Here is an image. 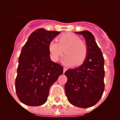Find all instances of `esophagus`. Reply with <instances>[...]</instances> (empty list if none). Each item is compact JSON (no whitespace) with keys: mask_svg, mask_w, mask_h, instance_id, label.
I'll return each mask as SVG.
<instances>
[{"mask_svg":"<svg viewBox=\"0 0 120 120\" xmlns=\"http://www.w3.org/2000/svg\"><path fill=\"white\" fill-rule=\"evenodd\" d=\"M67 70V68H65V67H64V70H63V72H64V73L65 72V71H66V70Z\"/></svg>","mask_w":120,"mask_h":120,"instance_id":"esophagus-1","label":"esophagus"}]
</instances>
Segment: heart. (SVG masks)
I'll return each mask as SVG.
<instances>
[{
  "instance_id": "b5f03b06",
  "label": "heart",
  "mask_w": 120,
  "mask_h": 120,
  "mask_svg": "<svg viewBox=\"0 0 120 120\" xmlns=\"http://www.w3.org/2000/svg\"><path fill=\"white\" fill-rule=\"evenodd\" d=\"M58 42L52 40L49 44V50L53 61H57L64 53L66 54L63 62L67 65L79 66L87 58L88 49L86 43L78 36L72 33H66L59 36Z\"/></svg>"
}]
</instances>
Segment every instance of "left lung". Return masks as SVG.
Wrapping results in <instances>:
<instances>
[{
  "label": "left lung",
  "instance_id": "1",
  "mask_svg": "<svg viewBox=\"0 0 120 120\" xmlns=\"http://www.w3.org/2000/svg\"><path fill=\"white\" fill-rule=\"evenodd\" d=\"M75 33L84 37L88 54L80 67L65 72L67 78L65 92L73 106L88 108L97 104L104 92V59L92 33L87 30Z\"/></svg>",
  "mask_w": 120,
  "mask_h": 120
}]
</instances>
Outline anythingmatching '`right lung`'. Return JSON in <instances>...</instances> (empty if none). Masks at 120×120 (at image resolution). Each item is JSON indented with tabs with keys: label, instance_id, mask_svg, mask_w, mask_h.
I'll return each mask as SVG.
<instances>
[{
	"label": "right lung",
	"instance_id": "obj_1",
	"mask_svg": "<svg viewBox=\"0 0 120 120\" xmlns=\"http://www.w3.org/2000/svg\"><path fill=\"white\" fill-rule=\"evenodd\" d=\"M60 33L39 28L22 47L15 81L17 96L22 103L38 106L47 100L49 89L63 73V67L51 61L49 44Z\"/></svg>",
	"mask_w": 120,
	"mask_h": 120
}]
</instances>
